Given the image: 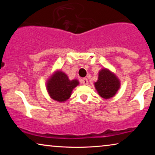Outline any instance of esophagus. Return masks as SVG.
Masks as SVG:
<instances>
[{"instance_id": "34e87169", "label": "esophagus", "mask_w": 155, "mask_h": 155, "mask_svg": "<svg viewBox=\"0 0 155 155\" xmlns=\"http://www.w3.org/2000/svg\"><path fill=\"white\" fill-rule=\"evenodd\" d=\"M80 82H81L82 84H88V80H87V78H82V79H81L80 80Z\"/></svg>"}]
</instances>
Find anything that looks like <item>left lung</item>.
<instances>
[{"mask_svg": "<svg viewBox=\"0 0 155 155\" xmlns=\"http://www.w3.org/2000/svg\"><path fill=\"white\" fill-rule=\"evenodd\" d=\"M120 85L119 79L107 68L101 69L99 72L98 80L94 82V87L99 96L106 99L113 97L119 90Z\"/></svg>", "mask_w": 155, "mask_h": 155, "instance_id": "8db88e82", "label": "left lung"}]
</instances>
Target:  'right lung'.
I'll list each match as a JSON object with an SVG mask.
<instances>
[{
	"mask_svg": "<svg viewBox=\"0 0 155 155\" xmlns=\"http://www.w3.org/2000/svg\"><path fill=\"white\" fill-rule=\"evenodd\" d=\"M79 84L78 80H70L63 72L56 71L46 82V90L51 98L63 102L71 96L72 91Z\"/></svg>",
	"mask_w": 155,
	"mask_h": 155,
	"instance_id": "add662e5",
	"label": "right lung"
}]
</instances>
